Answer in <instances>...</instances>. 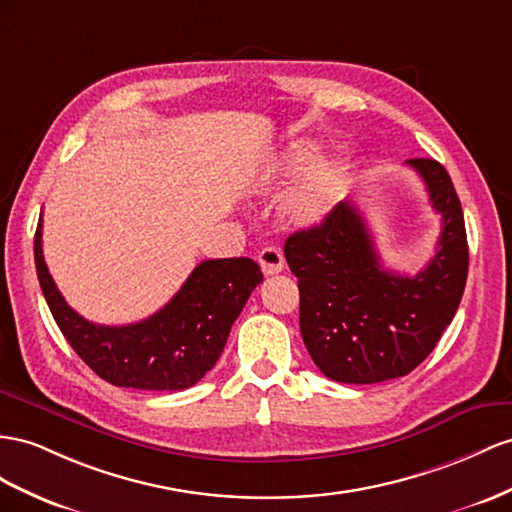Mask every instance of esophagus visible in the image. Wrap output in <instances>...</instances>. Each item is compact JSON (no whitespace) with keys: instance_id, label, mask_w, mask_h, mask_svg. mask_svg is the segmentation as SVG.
<instances>
[{"instance_id":"obj_1","label":"esophagus","mask_w":512,"mask_h":512,"mask_svg":"<svg viewBox=\"0 0 512 512\" xmlns=\"http://www.w3.org/2000/svg\"><path fill=\"white\" fill-rule=\"evenodd\" d=\"M257 261L261 270H264L266 277H272V274H279L285 268V259L283 253L279 251L277 246H266L264 251L257 255Z\"/></svg>"}]
</instances>
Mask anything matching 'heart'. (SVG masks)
<instances>
[{
  "mask_svg": "<svg viewBox=\"0 0 512 512\" xmlns=\"http://www.w3.org/2000/svg\"><path fill=\"white\" fill-rule=\"evenodd\" d=\"M318 147L311 140H296L270 162L266 179L270 183H283L300 173L313 157ZM350 179V160L346 153H331L313 162L305 175L287 194L283 203L285 218L296 227H313L333 212L342 199Z\"/></svg>",
  "mask_w": 512,
  "mask_h": 512,
  "instance_id": "obj_1",
  "label": "heart"
}]
</instances>
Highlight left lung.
Returning a JSON list of instances; mask_svg holds the SVG:
<instances>
[{"label": "left lung", "instance_id": "1", "mask_svg": "<svg viewBox=\"0 0 512 512\" xmlns=\"http://www.w3.org/2000/svg\"><path fill=\"white\" fill-rule=\"evenodd\" d=\"M406 164L441 214L437 253L415 277L381 266L368 222L350 201L285 240L300 290V335L313 363L337 383L372 385L413 372L435 350L465 292L467 233L448 170L428 157Z\"/></svg>", "mask_w": 512, "mask_h": 512}]
</instances>
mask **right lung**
Instances as JSON below:
<instances>
[{
	"mask_svg": "<svg viewBox=\"0 0 512 512\" xmlns=\"http://www.w3.org/2000/svg\"><path fill=\"white\" fill-rule=\"evenodd\" d=\"M34 261L51 316L80 359L103 381L142 391H179L199 383L225 350L248 296L264 281L248 257L207 259L151 318L103 326L71 309L51 279L43 257V218L34 235Z\"/></svg>",
	"mask_w": 512,
	"mask_h": 512,
	"instance_id": "right-lung-1",
	"label": "right lung"
}]
</instances>
